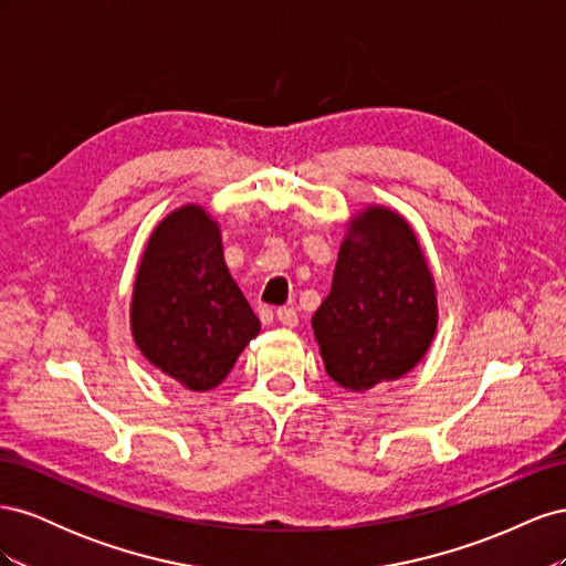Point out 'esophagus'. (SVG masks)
Returning <instances> with one entry per match:
<instances>
[{
  "mask_svg": "<svg viewBox=\"0 0 566 566\" xmlns=\"http://www.w3.org/2000/svg\"><path fill=\"white\" fill-rule=\"evenodd\" d=\"M276 318H279L281 325H285V328H295L297 321H300L297 312L293 310V306H283V310L276 312Z\"/></svg>",
  "mask_w": 566,
  "mask_h": 566,
  "instance_id": "1",
  "label": "esophagus"
}]
</instances>
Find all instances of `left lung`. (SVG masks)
Returning a JSON list of instances; mask_svg holds the SVG:
<instances>
[{
  "mask_svg": "<svg viewBox=\"0 0 566 566\" xmlns=\"http://www.w3.org/2000/svg\"><path fill=\"white\" fill-rule=\"evenodd\" d=\"M432 269L397 210L366 205L347 221L331 295L312 318L325 373L368 391L413 370L437 335Z\"/></svg>",
  "mask_w": 566,
  "mask_h": 566,
  "instance_id": "8db88e82",
  "label": "left lung"
}]
</instances>
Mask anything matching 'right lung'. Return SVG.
Masks as SVG:
<instances>
[{"mask_svg": "<svg viewBox=\"0 0 566 566\" xmlns=\"http://www.w3.org/2000/svg\"><path fill=\"white\" fill-rule=\"evenodd\" d=\"M129 328L146 361L191 391L221 385L260 333V318L224 262L219 221L202 205H181L148 235Z\"/></svg>", "mask_w": 566, "mask_h": 566, "instance_id": "right-lung-1", "label": "right lung"}]
</instances>
